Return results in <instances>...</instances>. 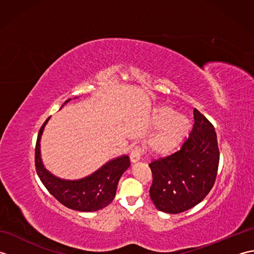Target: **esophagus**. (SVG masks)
<instances>
[{
	"mask_svg": "<svg viewBox=\"0 0 254 254\" xmlns=\"http://www.w3.org/2000/svg\"><path fill=\"white\" fill-rule=\"evenodd\" d=\"M141 157H142V149L139 148V147L133 148V150L131 152V155H130L131 163L132 164H136L137 161L141 160Z\"/></svg>",
	"mask_w": 254,
	"mask_h": 254,
	"instance_id": "obj_1",
	"label": "esophagus"
}]
</instances>
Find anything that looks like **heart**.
<instances>
[{
  "label": "heart",
  "mask_w": 254,
  "mask_h": 254,
  "mask_svg": "<svg viewBox=\"0 0 254 254\" xmlns=\"http://www.w3.org/2000/svg\"><path fill=\"white\" fill-rule=\"evenodd\" d=\"M152 126L159 130L149 141V149L156 155L166 156L186 141L191 132L192 121L183 113H175L170 107L160 106L153 112Z\"/></svg>",
  "instance_id": "b5f03b06"
}]
</instances>
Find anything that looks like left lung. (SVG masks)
Segmentation results:
<instances>
[{"label":"left lung","instance_id":"8db88e82","mask_svg":"<svg viewBox=\"0 0 254 254\" xmlns=\"http://www.w3.org/2000/svg\"><path fill=\"white\" fill-rule=\"evenodd\" d=\"M194 126L180 150L149 164L150 198L157 209L179 214L202 202L216 179L219 149L213 124L193 110Z\"/></svg>","mask_w":254,"mask_h":254}]
</instances>
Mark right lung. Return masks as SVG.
<instances>
[{
  "label": "right lung",
  "instance_id": "obj_1",
  "mask_svg": "<svg viewBox=\"0 0 254 254\" xmlns=\"http://www.w3.org/2000/svg\"><path fill=\"white\" fill-rule=\"evenodd\" d=\"M49 119L41 127L36 144V170L41 182L59 202L68 208L78 212H96L105 208L113 201L119 180L131 166L128 156L122 155L107 161L93 174L80 179L68 180L57 177L46 168L41 158L40 141Z\"/></svg>",
  "mask_w": 254,
  "mask_h": 254
}]
</instances>
